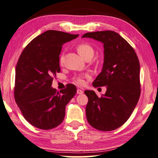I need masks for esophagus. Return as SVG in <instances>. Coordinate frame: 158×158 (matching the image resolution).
<instances>
[{
    "label": "esophagus",
    "mask_w": 158,
    "mask_h": 158,
    "mask_svg": "<svg viewBox=\"0 0 158 158\" xmlns=\"http://www.w3.org/2000/svg\"><path fill=\"white\" fill-rule=\"evenodd\" d=\"M77 94H84V91H82V90L78 89L77 90Z\"/></svg>",
    "instance_id": "obj_1"
}]
</instances>
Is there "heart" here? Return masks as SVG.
Here are the masks:
<instances>
[{"label":"heart","mask_w":158,"mask_h":158,"mask_svg":"<svg viewBox=\"0 0 158 158\" xmlns=\"http://www.w3.org/2000/svg\"><path fill=\"white\" fill-rule=\"evenodd\" d=\"M77 51H78L79 54L83 58L86 59L89 56H93L94 55V48L92 46L87 44H81L77 46ZM64 61V55H61L60 57V64H63ZM89 77V75L88 74H79L76 75L74 77V81L77 84L79 85V86H83L85 83V79Z\"/></svg>","instance_id":"heart-1"}]
</instances>
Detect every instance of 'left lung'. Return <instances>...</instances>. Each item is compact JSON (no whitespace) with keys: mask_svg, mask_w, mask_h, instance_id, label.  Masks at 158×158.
<instances>
[{"mask_svg":"<svg viewBox=\"0 0 158 158\" xmlns=\"http://www.w3.org/2000/svg\"><path fill=\"white\" fill-rule=\"evenodd\" d=\"M85 37L103 44V66L93 86L107 88L101 98L94 91H84L89 98L87 121L99 131H112L127 121L139 100V58L131 45L113 31L89 32L82 36Z\"/></svg>","mask_w":158,"mask_h":158,"instance_id":"8db88e82","label":"left lung"}]
</instances>
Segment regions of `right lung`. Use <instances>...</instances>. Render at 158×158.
I'll list each match as a JSON object with an SVG mask.
<instances>
[{"mask_svg":"<svg viewBox=\"0 0 158 158\" xmlns=\"http://www.w3.org/2000/svg\"><path fill=\"white\" fill-rule=\"evenodd\" d=\"M79 34L48 30L34 38L19 56L15 69V100L27 122L36 128L48 130L60 124L65 107L77 93L74 84L57 91L51 87L60 72L62 46Z\"/></svg>","mask_w":158,"mask_h":158,"instance_id":"1","label":"right lung"}]
</instances>
